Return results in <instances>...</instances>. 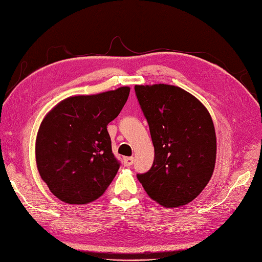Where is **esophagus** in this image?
Segmentation results:
<instances>
[{
  "mask_svg": "<svg viewBox=\"0 0 262 262\" xmlns=\"http://www.w3.org/2000/svg\"><path fill=\"white\" fill-rule=\"evenodd\" d=\"M134 158L132 157H128V158H124V166L125 167H130V166H132V164H134Z\"/></svg>",
  "mask_w": 262,
  "mask_h": 262,
  "instance_id": "obj_1",
  "label": "esophagus"
}]
</instances>
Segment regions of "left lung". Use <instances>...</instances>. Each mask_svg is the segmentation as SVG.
I'll return each instance as SVG.
<instances>
[{
	"mask_svg": "<svg viewBox=\"0 0 262 262\" xmlns=\"http://www.w3.org/2000/svg\"><path fill=\"white\" fill-rule=\"evenodd\" d=\"M154 145V162L137 178L164 207L191 203L208 184L216 159V136L208 110L172 85H136Z\"/></svg>",
	"mask_w": 262,
	"mask_h": 262,
	"instance_id": "left-lung-1",
	"label": "left lung"
}]
</instances>
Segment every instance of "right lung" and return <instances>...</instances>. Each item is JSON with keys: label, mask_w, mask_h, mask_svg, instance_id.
I'll use <instances>...</instances> for the list:
<instances>
[{"label": "right lung", "mask_w": 262, "mask_h": 262, "mask_svg": "<svg viewBox=\"0 0 262 262\" xmlns=\"http://www.w3.org/2000/svg\"><path fill=\"white\" fill-rule=\"evenodd\" d=\"M128 87L63 100L41 123L35 144L39 173L68 204H89L103 194L119 169L107 125L118 116Z\"/></svg>", "instance_id": "right-lung-1"}]
</instances>
